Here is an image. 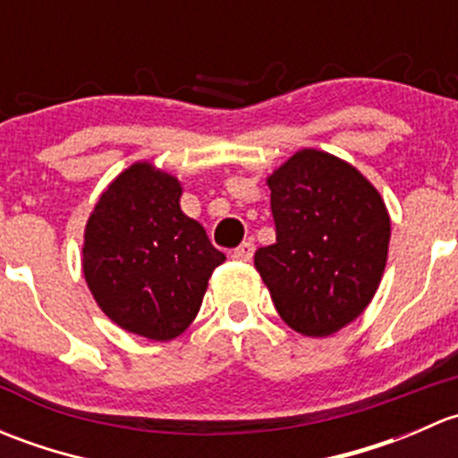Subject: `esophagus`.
I'll list each match as a JSON object with an SVG mask.
<instances>
[{
    "label": "esophagus",
    "instance_id": "1",
    "mask_svg": "<svg viewBox=\"0 0 458 458\" xmlns=\"http://www.w3.org/2000/svg\"><path fill=\"white\" fill-rule=\"evenodd\" d=\"M252 255H255V243L252 242H243L242 246L233 250V259H237V261H250Z\"/></svg>",
    "mask_w": 458,
    "mask_h": 458
}]
</instances>
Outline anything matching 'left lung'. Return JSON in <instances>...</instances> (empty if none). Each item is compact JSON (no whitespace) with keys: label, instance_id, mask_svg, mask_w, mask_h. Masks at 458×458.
Listing matches in <instances>:
<instances>
[{"label":"left lung","instance_id":"left-lung-1","mask_svg":"<svg viewBox=\"0 0 458 458\" xmlns=\"http://www.w3.org/2000/svg\"><path fill=\"white\" fill-rule=\"evenodd\" d=\"M276 243L255 267L279 317L303 336H330L372 301L387 261L390 215L348 161L303 148L266 179Z\"/></svg>","mask_w":458,"mask_h":458}]
</instances>
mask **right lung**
<instances>
[{
	"label": "right lung",
	"mask_w": 458,
	"mask_h": 458,
	"mask_svg": "<svg viewBox=\"0 0 458 458\" xmlns=\"http://www.w3.org/2000/svg\"><path fill=\"white\" fill-rule=\"evenodd\" d=\"M182 192L177 177L137 161L86 221L81 267L97 306L150 341L174 339L195 321L212 270L225 261L199 221L183 215Z\"/></svg>",
	"instance_id": "right-lung-1"
}]
</instances>
